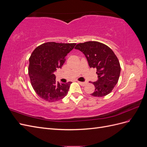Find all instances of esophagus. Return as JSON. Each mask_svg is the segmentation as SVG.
Wrapping results in <instances>:
<instances>
[{
  "instance_id": "esophagus-1",
  "label": "esophagus",
  "mask_w": 147,
  "mask_h": 147,
  "mask_svg": "<svg viewBox=\"0 0 147 147\" xmlns=\"http://www.w3.org/2000/svg\"><path fill=\"white\" fill-rule=\"evenodd\" d=\"M78 83H79L80 84L81 86H85L86 84H87V83H86V82H79V81H78Z\"/></svg>"
}]
</instances>
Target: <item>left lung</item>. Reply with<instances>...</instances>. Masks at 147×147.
<instances>
[{"label":"left lung","instance_id":"obj_1","mask_svg":"<svg viewBox=\"0 0 147 147\" xmlns=\"http://www.w3.org/2000/svg\"><path fill=\"white\" fill-rule=\"evenodd\" d=\"M75 48L85 55L91 68L96 69L98 80L92 82L95 91L91 95L103 97L109 94L118 83L121 72L119 62L112 49L96 41L78 43Z\"/></svg>","mask_w":147,"mask_h":147}]
</instances>
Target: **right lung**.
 <instances>
[{"label": "right lung", "mask_w": 147, "mask_h": 147, "mask_svg": "<svg viewBox=\"0 0 147 147\" xmlns=\"http://www.w3.org/2000/svg\"><path fill=\"white\" fill-rule=\"evenodd\" d=\"M76 43L47 42L35 49L29 57L28 73L35 92L48 102L63 99L69 91L72 82H56L54 73L61 68L65 57Z\"/></svg>", "instance_id": "1"}]
</instances>
